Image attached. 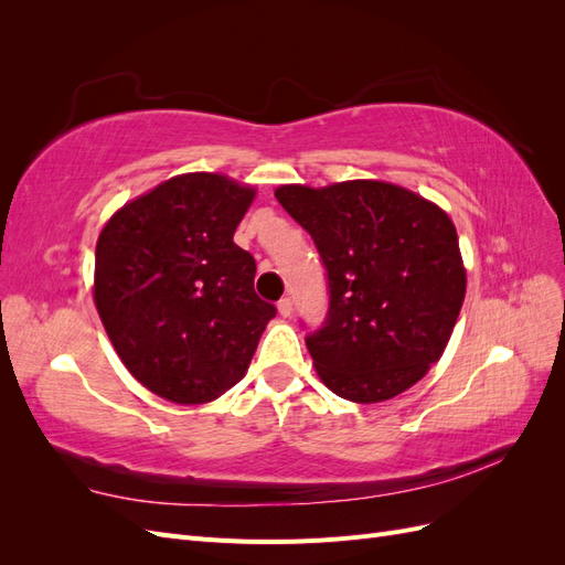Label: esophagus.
Returning <instances> with one entry per match:
<instances>
[{"mask_svg": "<svg viewBox=\"0 0 565 565\" xmlns=\"http://www.w3.org/2000/svg\"><path fill=\"white\" fill-rule=\"evenodd\" d=\"M278 313H280L282 318H289V316H292V299H289V297H282V299L278 301Z\"/></svg>", "mask_w": 565, "mask_h": 565, "instance_id": "34e87169", "label": "esophagus"}]
</instances>
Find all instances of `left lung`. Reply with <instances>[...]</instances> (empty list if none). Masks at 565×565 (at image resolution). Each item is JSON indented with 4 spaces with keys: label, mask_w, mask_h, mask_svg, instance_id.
<instances>
[{
    "label": "left lung",
    "mask_w": 565,
    "mask_h": 565,
    "mask_svg": "<svg viewBox=\"0 0 565 565\" xmlns=\"http://www.w3.org/2000/svg\"><path fill=\"white\" fill-rule=\"evenodd\" d=\"M328 270L330 309L306 337L318 377L353 403L417 384L446 351L467 292L457 231L438 204L384 181L280 185Z\"/></svg>",
    "instance_id": "1"
}]
</instances>
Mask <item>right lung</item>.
I'll return each mask as SVG.
<instances>
[{
  "label": "right lung",
  "mask_w": 565,
  "mask_h": 565,
  "mask_svg": "<svg viewBox=\"0 0 565 565\" xmlns=\"http://www.w3.org/2000/svg\"><path fill=\"white\" fill-rule=\"evenodd\" d=\"M254 195L224 174H181L127 202L98 235L96 311L119 361L160 398H218L276 318L254 292V256L233 243Z\"/></svg>",
  "instance_id": "right-lung-1"
}]
</instances>
